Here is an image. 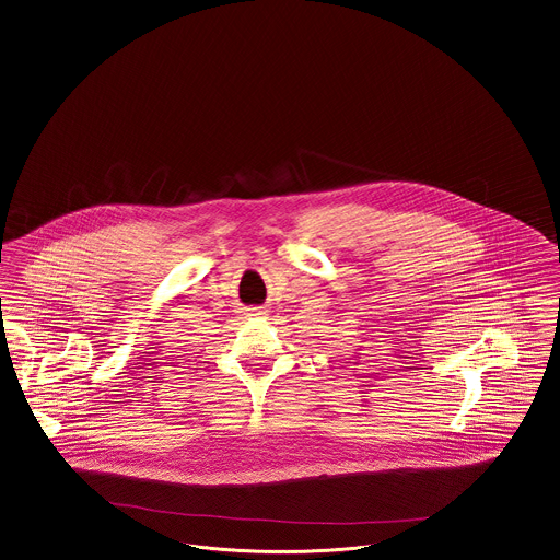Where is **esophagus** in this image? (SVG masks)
I'll list each match as a JSON object with an SVG mask.
<instances>
[{
    "label": "esophagus",
    "mask_w": 560,
    "mask_h": 560,
    "mask_svg": "<svg viewBox=\"0 0 560 560\" xmlns=\"http://www.w3.org/2000/svg\"><path fill=\"white\" fill-rule=\"evenodd\" d=\"M245 315L247 317H260V315H265V311L260 306H249V308H245Z\"/></svg>",
    "instance_id": "esophagus-1"
}]
</instances>
